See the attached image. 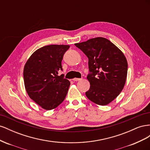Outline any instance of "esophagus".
<instances>
[{
  "label": "esophagus",
  "mask_w": 150,
  "mask_h": 150,
  "mask_svg": "<svg viewBox=\"0 0 150 150\" xmlns=\"http://www.w3.org/2000/svg\"><path fill=\"white\" fill-rule=\"evenodd\" d=\"M72 80H73L74 81H78L81 80V79H80V78H74V79H72Z\"/></svg>",
  "instance_id": "obj_1"
}]
</instances>
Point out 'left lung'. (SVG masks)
<instances>
[{
    "label": "left lung",
    "instance_id": "left-lung-1",
    "mask_svg": "<svg viewBox=\"0 0 150 150\" xmlns=\"http://www.w3.org/2000/svg\"><path fill=\"white\" fill-rule=\"evenodd\" d=\"M75 46L88 57L90 73L87 79L90 88L86 96L98 105H107L125 86L128 72L126 57L118 47L104 38L90 39Z\"/></svg>",
    "mask_w": 150,
    "mask_h": 150
}]
</instances>
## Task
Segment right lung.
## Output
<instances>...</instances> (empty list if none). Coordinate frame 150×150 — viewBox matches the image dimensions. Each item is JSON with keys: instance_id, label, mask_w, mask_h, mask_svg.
Instances as JSON below:
<instances>
[{"instance_id": "add662e5", "label": "right lung", "mask_w": 150, "mask_h": 150, "mask_svg": "<svg viewBox=\"0 0 150 150\" xmlns=\"http://www.w3.org/2000/svg\"><path fill=\"white\" fill-rule=\"evenodd\" d=\"M68 45H49L38 49L24 68L25 88L30 99L44 110H51L64 100L70 82L58 76Z\"/></svg>"}]
</instances>
